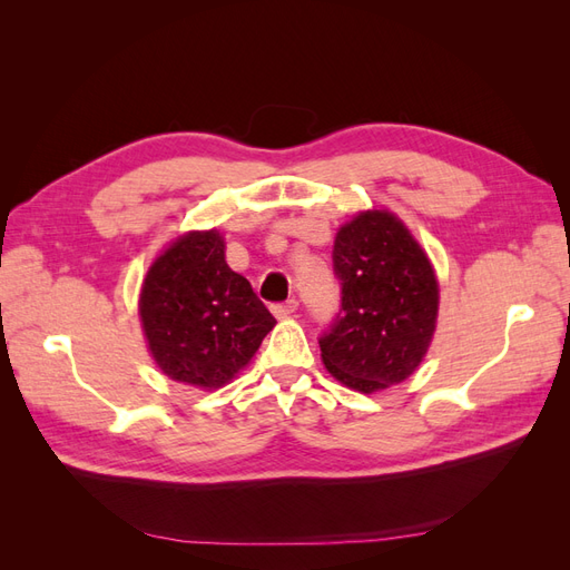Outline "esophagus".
Listing matches in <instances>:
<instances>
[{
	"label": "esophagus",
	"mask_w": 570,
	"mask_h": 570,
	"mask_svg": "<svg viewBox=\"0 0 570 570\" xmlns=\"http://www.w3.org/2000/svg\"><path fill=\"white\" fill-rule=\"evenodd\" d=\"M297 306H299V302L297 299H287V302H281V304H273L271 306V312L278 316V318H285V316H292L297 312Z\"/></svg>",
	"instance_id": "34e87169"
}]
</instances>
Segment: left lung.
I'll list each match as a JSON object with an SVG mask.
<instances>
[{
	"label": "left lung",
	"mask_w": 570,
	"mask_h": 570,
	"mask_svg": "<svg viewBox=\"0 0 570 570\" xmlns=\"http://www.w3.org/2000/svg\"><path fill=\"white\" fill-rule=\"evenodd\" d=\"M340 312L318 337L325 368L358 392L402 383L419 368L438 321V281L425 252L390 212L342 226L333 249Z\"/></svg>",
	"instance_id": "8db88e82"
}]
</instances>
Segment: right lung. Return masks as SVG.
<instances>
[{
    "mask_svg": "<svg viewBox=\"0 0 570 570\" xmlns=\"http://www.w3.org/2000/svg\"><path fill=\"white\" fill-rule=\"evenodd\" d=\"M140 316L159 368L197 387L228 383L275 325L249 281L226 264L216 230L178 237L151 264Z\"/></svg>",
    "mask_w": 570,
    "mask_h": 570,
    "instance_id": "add662e5",
    "label": "right lung"
}]
</instances>
